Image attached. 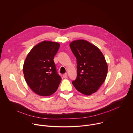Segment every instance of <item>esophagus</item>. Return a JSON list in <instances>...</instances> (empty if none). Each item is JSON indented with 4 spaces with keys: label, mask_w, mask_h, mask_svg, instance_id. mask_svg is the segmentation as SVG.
<instances>
[{
    "label": "esophagus",
    "mask_w": 133,
    "mask_h": 133,
    "mask_svg": "<svg viewBox=\"0 0 133 133\" xmlns=\"http://www.w3.org/2000/svg\"><path fill=\"white\" fill-rule=\"evenodd\" d=\"M67 74H64L63 75V77L64 78H67Z\"/></svg>",
    "instance_id": "34e87169"
}]
</instances>
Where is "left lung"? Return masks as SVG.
<instances>
[{
  "instance_id": "obj_1",
  "label": "left lung",
  "mask_w": 133,
  "mask_h": 133,
  "mask_svg": "<svg viewBox=\"0 0 133 133\" xmlns=\"http://www.w3.org/2000/svg\"><path fill=\"white\" fill-rule=\"evenodd\" d=\"M70 47L77 59L76 79L72 82L78 91L85 95L96 92L106 78L108 66L100 49L89 42L72 41Z\"/></svg>"
}]
</instances>
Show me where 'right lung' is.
Listing matches in <instances>:
<instances>
[{
	"label": "right lung",
	"instance_id": "right-lung-1",
	"mask_svg": "<svg viewBox=\"0 0 133 133\" xmlns=\"http://www.w3.org/2000/svg\"><path fill=\"white\" fill-rule=\"evenodd\" d=\"M59 46L57 42L44 41L35 45L26 57L23 66L25 81L39 96L51 95L61 82L54 61Z\"/></svg>",
	"mask_w": 133,
	"mask_h": 133
}]
</instances>
